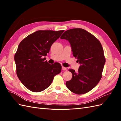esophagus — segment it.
Returning a JSON list of instances; mask_svg holds the SVG:
<instances>
[{
	"instance_id": "esophagus-1",
	"label": "esophagus",
	"mask_w": 121,
	"mask_h": 121,
	"mask_svg": "<svg viewBox=\"0 0 121 121\" xmlns=\"http://www.w3.org/2000/svg\"><path fill=\"white\" fill-rule=\"evenodd\" d=\"M62 70L63 71H65V70H66V68L64 67V66H62Z\"/></svg>"
}]
</instances>
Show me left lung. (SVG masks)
<instances>
[{
  "mask_svg": "<svg viewBox=\"0 0 121 121\" xmlns=\"http://www.w3.org/2000/svg\"><path fill=\"white\" fill-rule=\"evenodd\" d=\"M61 39L70 43L74 57L81 65L78 72L70 69L72 78L66 82L70 91L81 95L91 91L102 77L106 59L101 43L93 35L82 29L67 30Z\"/></svg>",
  "mask_w": 121,
  "mask_h": 121,
  "instance_id": "1",
  "label": "left lung"
}]
</instances>
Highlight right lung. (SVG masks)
<instances>
[{"mask_svg": "<svg viewBox=\"0 0 121 121\" xmlns=\"http://www.w3.org/2000/svg\"><path fill=\"white\" fill-rule=\"evenodd\" d=\"M64 30H37L23 39L14 55L17 75L30 91L38 92L49 86L53 78L61 72V65H50L45 58L52 43Z\"/></svg>", "mask_w": 121, "mask_h": 121, "instance_id": "1", "label": "right lung"}]
</instances>
